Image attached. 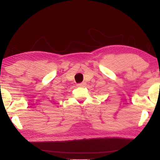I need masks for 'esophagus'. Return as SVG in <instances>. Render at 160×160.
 Returning a JSON list of instances; mask_svg holds the SVG:
<instances>
[{
    "label": "esophagus",
    "mask_w": 160,
    "mask_h": 160,
    "mask_svg": "<svg viewBox=\"0 0 160 160\" xmlns=\"http://www.w3.org/2000/svg\"><path fill=\"white\" fill-rule=\"evenodd\" d=\"M86 85V83L83 82V83H78L77 86H78V87H84Z\"/></svg>",
    "instance_id": "obj_1"
}]
</instances>
